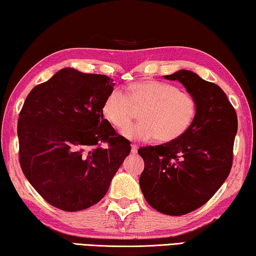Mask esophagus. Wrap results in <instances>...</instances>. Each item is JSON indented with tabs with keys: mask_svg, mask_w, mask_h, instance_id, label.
<instances>
[{
	"mask_svg": "<svg viewBox=\"0 0 256 256\" xmlns=\"http://www.w3.org/2000/svg\"><path fill=\"white\" fill-rule=\"evenodd\" d=\"M131 152L132 154L138 152V146L136 144H131Z\"/></svg>",
	"mask_w": 256,
	"mask_h": 256,
	"instance_id": "obj_1",
	"label": "esophagus"
}]
</instances>
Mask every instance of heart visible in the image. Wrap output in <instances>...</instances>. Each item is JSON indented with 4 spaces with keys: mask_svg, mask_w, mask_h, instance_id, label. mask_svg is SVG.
<instances>
[{
    "mask_svg": "<svg viewBox=\"0 0 256 256\" xmlns=\"http://www.w3.org/2000/svg\"><path fill=\"white\" fill-rule=\"evenodd\" d=\"M128 94L112 89L102 104V115L116 130H123L140 110V122L123 131L132 140L157 138L167 144L188 131L198 115V100L192 94L157 80H141L128 86Z\"/></svg>",
    "mask_w": 256,
    "mask_h": 256,
    "instance_id": "obj_1",
    "label": "heart"
}]
</instances>
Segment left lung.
<instances>
[{
	"instance_id": "1",
	"label": "left lung",
	"mask_w": 256,
	"mask_h": 256,
	"mask_svg": "<svg viewBox=\"0 0 256 256\" xmlns=\"http://www.w3.org/2000/svg\"><path fill=\"white\" fill-rule=\"evenodd\" d=\"M164 78L178 80L196 98L198 115L177 140L138 150L144 160L140 186L154 209L183 216L206 204L230 172L237 114L219 86L196 73L180 70Z\"/></svg>"
}]
</instances>
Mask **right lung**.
I'll list each match as a JSON object with an SVG mask.
<instances>
[{"mask_svg": "<svg viewBox=\"0 0 256 256\" xmlns=\"http://www.w3.org/2000/svg\"><path fill=\"white\" fill-rule=\"evenodd\" d=\"M112 86L107 76L63 68L34 86L21 108V170L58 209L74 212L100 201L131 151L128 138L104 118L102 104Z\"/></svg>", "mask_w": 256, "mask_h": 256, "instance_id": "obj_1", "label": "right lung"}]
</instances>
